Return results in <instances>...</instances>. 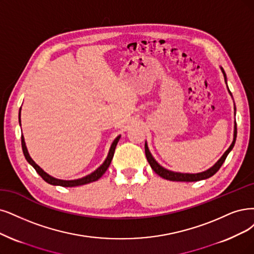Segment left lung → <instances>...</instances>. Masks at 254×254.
I'll list each match as a JSON object with an SVG mask.
<instances>
[{"label": "left lung", "mask_w": 254, "mask_h": 254, "mask_svg": "<svg viewBox=\"0 0 254 254\" xmlns=\"http://www.w3.org/2000/svg\"><path fill=\"white\" fill-rule=\"evenodd\" d=\"M221 70L223 72L224 75V78H225V82L227 84V77H226V74H225V71L223 70V68L221 67ZM228 88V87H227ZM229 91V89H228ZM230 95H231V92L229 91ZM234 114H236V106H234ZM236 139H237V122H234V132H233V141L231 143V145L229 146V148L227 149L226 152L224 153V155L219 159V161L215 163L213 166H211L210 168H208L207 171L202 172V173H198V174H183V173H176V172H172V171H168L166 168H164L163 166H161L159 164L156 160L155 158L152 156L151 152H149L147 143L145 142L144 148H145V156L147 161L151 165L152 170L157 174L160 176L163 179L166 180H170V181H180V182H194V181H200V180H205V179H208V178L212 177L215 173H217L220 167L222 166V164L224 163V161L226 160V158L228 156V154L231 152V149L234 146V143H236Z\"/></svg>", "instance_id": "obj_1"}]
</instances>
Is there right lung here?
Instances as JSON below:
<instances>
[{
    "label": "right lung",
    "mask_w": 254,
    "mask_h": 254,
    "mask_svg": "<svg viewBox=\"0 0 254 254\" xmlns=\"http://www.w3.org/2000/svg\"><path fill=\"white\" fill-rule=\"evenodd\" d=\"M18 121H20V126H21V109H20V113H18ZM119 139H120V135L118 137H116L114 141H113L107 159L105 160V162H103L97 168L96 171H94L90 175H88L86 177H82V178H80V179H76V180H61V179H56V178H54V177L47 174L46 172H44L42 168L32 160V158L30 157L29 153H28V149L26 147L25 139H24L23 135H22V148H23V153H24V156L26 158V160L29 162V164H31L34 167V170L36 171V173L39 174L47 183H49L51 185L64 186V187H74V186L84 185V184H88V183H91V182H94V181H97L99 178H101V176L106 173V171L108 170V167L111 164V161H112V159H113V156H114L115 148H116V145H117V143L119 141Z\"/></svg>",
    "instance_id": "1"
}]
</instances>
